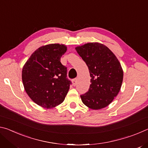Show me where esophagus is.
Returning <instances> with one entry per match:
<instances>
[{
    "label": "esophagus",
    "instance_id": "esophagus-1",
    "mask_svg": "<svg viewBox=\"0 0 148 148\" xmlns=\"http://www.w3.org/2000/svg\"><path fill=\"white\" fill-rule=\"evenodd\" d=\"M77 82V78H75L74 79H72V84H73L74 86H76Z\"/></svg>",
    "mask_w": 148,
    "mask_h": 148
}]
</instances>
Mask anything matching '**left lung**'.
<instances>
[{
	"instance_id": "obj_1",
	"label": "left lung",
	"mask_w": 148,
	"mask_h": 148,
	"mask_svg": "<svg viewBox=\"0 0 148 148\" xmlns=\"http://www.w3.org/2000/svg\"><path fill=\"white\" fill-rule=\"evenodd\" d=\"M88 66L91 85L88 91L81 95L83 103L92 110L109 105L121 89L123 72L116 56L104 45L92 42L76 47Z\"/></svg>"
}]
</instances>
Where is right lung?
Wrapping results in <instances>:
<instances>
[{"label": "right lung", "instance_id": "right-lung-1", "mask_svg": "<svg viewBox=\"0 0 148 148\" xmlns=\"http://www.w3.org/2000/svg\"><path fill=\"white\" fill-rule=\"evenodd\" d=\"M66 49L64 45L59 44L40 47L24 65L22 81L25 90L39 106L51 108L64 101L72 84L67 78V68L61 62Z\"/></svg>", "mask_w": 148, "mask_h": 148}]
</instances>
